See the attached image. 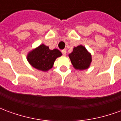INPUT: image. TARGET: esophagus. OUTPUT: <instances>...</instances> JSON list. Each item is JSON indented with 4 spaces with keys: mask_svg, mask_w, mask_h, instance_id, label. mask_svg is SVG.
<instances>
[{
    "mask_svg": "<svg viewBox=\"0 0 121 121\" xmlns=\"http://www.w3.org/2000/svg\"><path fill=\"white\" fill-rule=\"evenodd\" d=\"M61 52H62V54L64 56L66 55V54H67V51H66V50H65V49H63V50H61Z\"/></svg>",
    "mask_w": 121,
    "mask_h": 121,
    "instance_id": "esophagus-1",
    "label": "esophagus"
}]
</instances>
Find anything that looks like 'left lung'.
I'll list each match as a JSON object with an SVG mask.
<instances>
[{"mask_svg":"<svg viewBox=\"0 0 121 121\" xmlns=\"http://www.w3.org/2000/svg\"><path fill=\"white\" fill-rule=\"evenodd\" d=\"M69 58L74 67L79 70L87 69L91 62V54L82 45L74 48L73 51L69 54Z\"/></svg>","mask_w":121,"mask_h":121,"instance_id":"obj_1","label":"left lung"}]
</instances>
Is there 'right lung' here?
Masks as SVG:
<instances>
[{"label": "right lung", "mask_w": 121, "mask_h": 121, "mask_svg": "<svg viewBox=\"0 0 121 121\" xmlns=\"http://www.w3.org/2000/svg\"><path fill=\"white\" fill-rule=\"evenodd\" d=\"M61 56V52L59 50H50L48 47L42 44L29 52L27 60L34 68L47 71L52 67L56 59Z\"/></svg>", "instance_id": "obj_1"}]
</instances>
